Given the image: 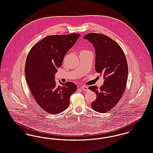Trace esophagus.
<instances>
[{"instance_id":"esophagus-1","label":"esophagus","mask_w":153,"mask_h":153,"mask_svg":"<svg viewBox=\"0 0 153 153\" xmlns=\"http://www.w3.org/2000/svg\"><path fill=\"white\" fill-rule=\"evenodd\" d=\"M81 88L82 89V90H83V91H88V87H87V86H82Z\"/></svg>"}]
</instances>
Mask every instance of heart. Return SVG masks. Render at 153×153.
<instances>
[{
	"instance_id": "b5f03b06",
	"label": "heart",
	"mask_w": 153,
	"mask_h": 153,
	"mask_svg": "<svg viewBox=\"0 0 153 153\" xmlns=\"http://www.w3.org/2000/svg\"><path fill=\"white\" fill-rule=\"evenodd\" d=\"M85 51V50H83V51Z\"/></svg>"
}]
</instances>
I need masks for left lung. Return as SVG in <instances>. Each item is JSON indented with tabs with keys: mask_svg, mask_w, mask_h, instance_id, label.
Instances as JSON below:
<instances>
[{
	"mask_svg": "<svg viewBox=\"0 0 153 153\" xmlns=\"http://www.w3.org/2000/svg\"><path fill=\"white\" fill-rule=\"evenodd\" d=\"M83 38L95 48V69L104 79L100 88L96 86L88 87L97 97L91 107L95 111L104 113L116 106L125 92L128 77L127 59L120 46L108 36L89 33Z\"/></svg>",
	"mask_w": 153,
	"mask_h": 153,
	"instance_id": "obj_1",
	"label": "left lung"
}]
</instances>
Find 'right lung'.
Here are the masks:
<instances>
[{"label":"right lung","instance_id":"obj_1","mask_svg":"<svg viewBox=\"0 0 153 153\" xmlns=\"http://www.w3.org/2000/svg\"><path fill=\"white\" fill-rule=\"evenodd\" d=\"M81 36L79 33L51 35L35 44L28 54L25 74L28 86L37 104L47 113L56 114L70 105L77 86L72 82L57 85L55 74L67 51Z\"/></svg>","mask_w":153,"mask_h":153}]
</instances>
